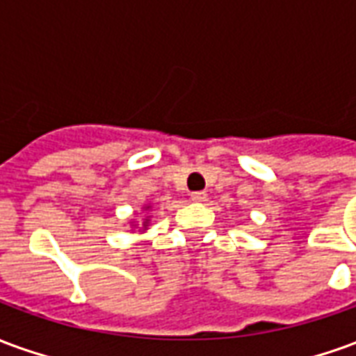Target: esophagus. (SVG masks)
I'll list each match as a JSON object with an SVG mask.
<instances>
[{"instance_id":"esophagus-1","label":"esophagus","mask_w":356,"mask_h":356,"mask_svg":"<svg viewBox=\"0 0 356 356\" xmlns=\"http://www.w3.org/2000/svg\"><path fill=\"white\" fill-rule=\"evenodd\" d=\"M206 198H208V194L206 193H193L191 194V200L193 202H206Z\"/></svg>"}]
</instances>
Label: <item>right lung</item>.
I'll use <instances>...</instances> for the list:
<instances>
[{
    "label": "right lung",
    "mask_w": 356,
    "mask_h": 356,
    "mask_svg": "<svg viewBox=\"0 0 356 356\" xmlns=\"http://www.w3.org/2000/svg\"><path fill=\"white\" fill-rule=\"evenodd\" d=\"M148 209H150V204H145V206H143V211H148ZM148 223H150V216H145V219H143V225H140L143 229H139V221H137V219L129 221V227H131V229H139V232H140V231H147Z\"/></svg>",
    "instance_id": "add662e5"
}]
</instances>
